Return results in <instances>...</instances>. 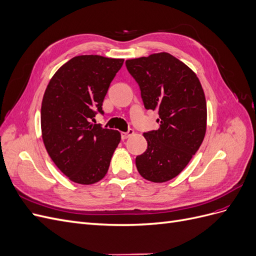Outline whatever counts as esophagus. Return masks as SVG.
<instances>
[{"instance_id":"1","label":"esophagus","mask_w":256,"mask_h":256,"mask_svg":"<svg viewBox=\"0 0 256 256\" xmlns=\"http://www.w3.org/2000/svg\"><path fill=\"white\" fill-rule=\"evenodd\" d=\"M131 134H134V130H132V129L127 130L126 132H120V136H122V140H125V138H127L130 136Z\"/></svg>"}]
</instances>
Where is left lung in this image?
Masks as SVG:
<instances>
[{
    "label": "left lung",
    "instance_id": "obj_1",
    "mask_svg": "<svg viewBox=\"0 0 256 256\" xmlns=\"http://www.w3.org/2000/svg\"><path fill=\"white\" fill-rule=\"evenodd\" d=\"M138 84L146 110H157L160 127L144 134L147 150L136 158L145 180L164 182L187 166L206 132L207 109L202 85L191 69L170 53L126 60Z\"/></svg>",
    "mask_w": 256,
    "mask_h": 256
}]
</instances>
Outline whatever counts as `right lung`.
<instances>
[{
	"instance_id": "obj_1",
	"label": "right lung",
	"mask_w": 256,
	"mask_h": 256,
	"mask_svg": "<svg viewBox=\"0 0 256 256\" xmlns=\"http://www.w3.org/2000/svg\"><path fill=\"white\" fill-rule=\"evenodd\" d=\"M122 58L79 56L54 74L42 104V140L50 158L69 180L92 184L106 176L120 141L118 130L92 124Z\"/></svg>"
}]
</instances>
